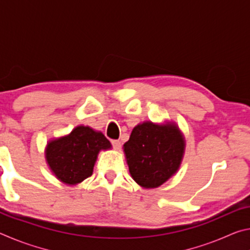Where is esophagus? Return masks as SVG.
I'll return each instance as SVG.
<instances>
[{"mask_svg":"<svg viewBox=\"0 0 250 250\" xmlns=\"http://www.w3.org/2000/svg\"><path fill=\"white\" fill-rule=\"evenodd\" d=\"M112 146H113V147H115V150L119 151L121 149V142L119 140H113Z\"/></svg>","mask_w":250,"mask_h":250,"instance_id":"obj_1","label":"esophagus"}]
</instances>
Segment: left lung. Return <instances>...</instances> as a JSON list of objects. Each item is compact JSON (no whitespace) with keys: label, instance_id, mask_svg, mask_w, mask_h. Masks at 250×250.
Instances as JSON below:
<instances>
[{"label":"left lung","instance_id":"obj_1","mask_svg":"<svg viewBox=\"0 0 250 250\" xmlns=\"http://www.w3.org/2000/svg\"><path fill=\"white\" fill-rule=\"evenodd\" d=\"M184 151V135L172 121L139 124L124 145L130 174L143 188H159L174 175Z\"/></svg>","mask_w":250,"mask_h":250}]
</instances>
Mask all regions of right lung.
<instances>
[{"label":"right lung","mask_w":250,"mask_h":250,"mask_svg":"<svg viewBox=\"0 0 250 250\" xmlns=\"http://www.w3.org/2000/svg\"><path fill=\"white\" fill-rule=\"evenodd\" d=\"M111 146L103 132L88 125H78L69 134L49 140L45 159L59 181L77 185L92 174L99 152Z\"/></svg>","instance_id":"right-lung-1"}]
</instances>
